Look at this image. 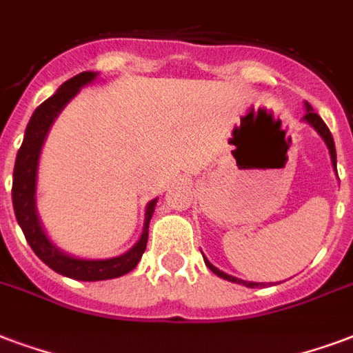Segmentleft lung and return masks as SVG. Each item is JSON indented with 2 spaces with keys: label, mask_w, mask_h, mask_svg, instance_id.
I'll return each mask as SVG.
<instances>
[{
  "label": "left lung",
  "mask_w": 353,
  "mask_h": 353,
  "mask_svg": "<svg viewBox=\"0 0 353 353\" xmlns=\"http://www.w3.org/2000/svg\"><path fill=\"white\" fill-rule=\"evenodd\" d=\"M305 117H303V121L305 123H309L312 126V128L316 130L318 134H320V137L324 139L325 145H327V148H330V156H331V163H333V167H335V171H337V152H335V143H333V136H331L330 128L325 126V123L320 119V115L318 113H314L311 108V104L309 102H305ZM205 264L208 268H210L212 272L217 275V277H221V279H227L230 281V283H238V285H243V287H249V288H256V287H264V283H251V281H243V279H238V277H232V275L225 274V272H221V270H217L214 264H210V262L206 261L205 259Z\"/></svg>",
  "instance_id": "1"
}]
</instances>
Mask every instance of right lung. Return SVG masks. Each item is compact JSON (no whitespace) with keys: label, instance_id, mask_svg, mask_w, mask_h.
Returning a JSON list of instances; mask_svg holds the SVG:
<instances>
[{"label":"right lung","instance_id":"right-lung-1","mask_svg":"<svg viewBox=\"0 0 353 353\" xmlns=\"http://www.w3.org/2000/svg\"><path fill=\"white\" fill-rule=\"evenodd\" d=\"M92 79H97V72H81L74 76L65 81L55 91V94H52L37 108L35 113L29 119L22 147L16 154L14 173H12V206H14L16 221L23 230V236L31 249L35 251V255L46 266L52 268L57 274L76 281L115 279V277L132 272L137 266V262L141 261L143 253L147 249L148 223L154 214L156 201H158V199H152L147 205L141 238L137 240L136 245L123 255L113 256V259L89 261V259H76L72 255H66L57 245L52 243V240L46 236V232L42 229L35 201L37 171H39L42 145L63 108L78 94L81 87L91 83Z\"/></svg>","mask_w":353,"mask_h":353}]
</instances>
